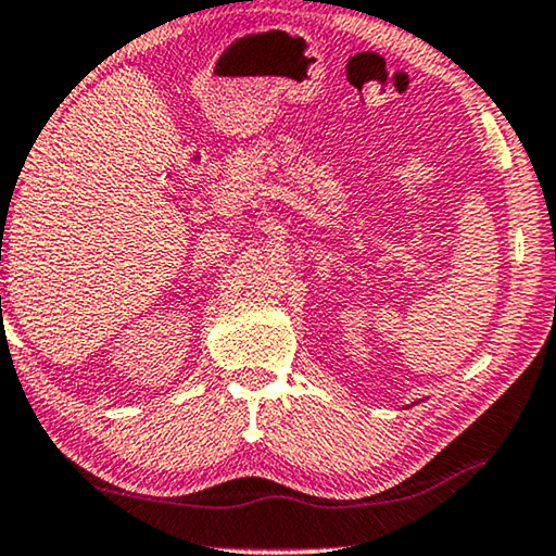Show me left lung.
<instances>
[{
    "instance_id": "1",
    "label": "left lung",
    "mask_w": 556,
    "mask_h": 556,
    "mask_svg": "<svg viewBox=\"0 0 556 556\" xmlns=\"http://www.w3.org/2000/svg\"><path fill=\"white\" fill-rule=\"evenodd\" d=\"M414 404H417V402H414Z\"/></svg>"
}]
</instances>
